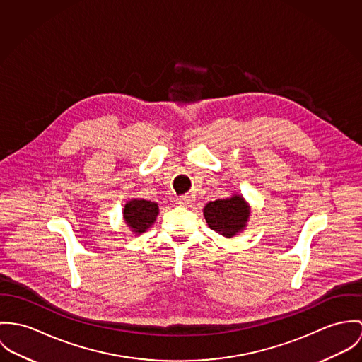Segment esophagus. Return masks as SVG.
<instances>
[{"instance_id": "34e87169", "label": "esophagus", "mask_w": 362, "mask_h": 362, "mask_svg": "<svg viewBox=\"0 0 362 362\" xmlns=\"http://www.w3.org/2000/svg\"><path fill=\"white\" fill-rule=\"evenodd\" d=\"M176 201H177V204L182 205V206H189V205L192 204V197L187 196V194H185V196H179Z\"/></svg>"}]
</instances>
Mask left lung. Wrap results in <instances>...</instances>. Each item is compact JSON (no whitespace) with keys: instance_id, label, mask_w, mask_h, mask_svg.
I'll use <instances>...</instances> for the list:
<instances>
[{"instance_id":"8db88e82","label":"left lung","mask_w":362,"mask_h":362,"mask_svg":"<svg viewBox=\"0 0 362 362\" xmlns=\"http://www.w3.org/2000/svg\"><path fill=\"white\" fill-rule=\"evenodd\" d=\"M250 211L241 196L230 199H218L204 206V216L208 226L216 233L232 238L244 229Z\"/></svg>"}]
</instances>
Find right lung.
Instances as JSON below:
<instances>
[{
  "mask_svg": "<svg viewBox=\"0 0 362 362\" xmlns=\"http://www.w3.org/2000/svg\"><path fill=\"white\" fill-rule=\"evenodd\" d=\"M158 204L148 200L129 201L123 208L126 223L136 233L146 232L157 219Z\"/></svg>",
  "mask_w": 362,
  "mask_h": 362,
  "instance_id": "obj_1",
  "label": "right lung"
}]
</instances>
